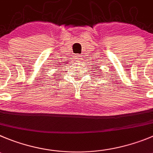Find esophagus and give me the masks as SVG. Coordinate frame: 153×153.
I'll use <instances>...</instances> for the list:
<instances>
[{
    "instance_id": "34e87169",
    "label": "esophagus",
    "mask_w": 153,
    "mask_h": 153,
    "mask_svg": "<svg viewBox=\"0 0 153 153\" xmlns=\"http://www.w3.org/2000/svg\"><path fill=\"white\" fill-rule=\"evenodd\" d=\"M75 60L79 61V60H81V56L80 55H76L75 56Z\"/></svg>"
}]
</instances>
